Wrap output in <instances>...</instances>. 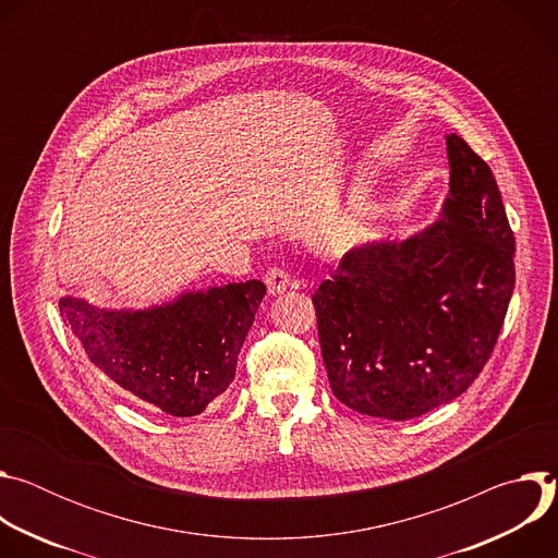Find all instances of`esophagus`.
I'll return each mask as SVG.
<instances>
[{"mask_svg":"<svg viewBox=\"0 0 558 558\" xmlns=\"http://www.w3.org/2000/svg\"><path fill=\"white\" fill-rule=\"evenodd\" d=\"M265 282H267V291H269V295H280V293H284V291L291 287V278H289V274H287L284 269H278V267H274V269H269V271H267Z\"/></svg>","mask_w":558,"mask_h":558,"instance_id":"obj_1","label":"esophagus"}]
</instances>
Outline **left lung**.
Here are the masks:
<instances>
[{"mask_svg": "<svg viewBox=\"0 0 558 558\" xmlns=\"http://www.w3.org/2000/svg\"><path fill=\"white\" fill-rule=\"evenodd\" d=\"M439 218L351 247L313 293L323 360L349 409L390 422L459 397L488 362L514 289V233L493 170L446 134Z\"/></svg>", "mask_w": 558, "mask_h": 558, "instance_id": "obj_1", "label": "left lung"}]
</instances>
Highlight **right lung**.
Wrapping results in <instances>:
<instances>
[{"instance_id": "add662e5", "label": "right lung", "mask_w": 558, "mask_h": 558, "mask_svg": "<svg viewBox=\"0 0 558 558\" xmlns=\"http://www.w3.org/2000/svg\"><path fill=\"white\" fill-rule=\"evenodd\" d=\"M265 291L260 280L229 282L145 308L61 295L59 311L88 360L119 388L168 415L194 417L233 381Z\"/></svg>"}]
</instances>
